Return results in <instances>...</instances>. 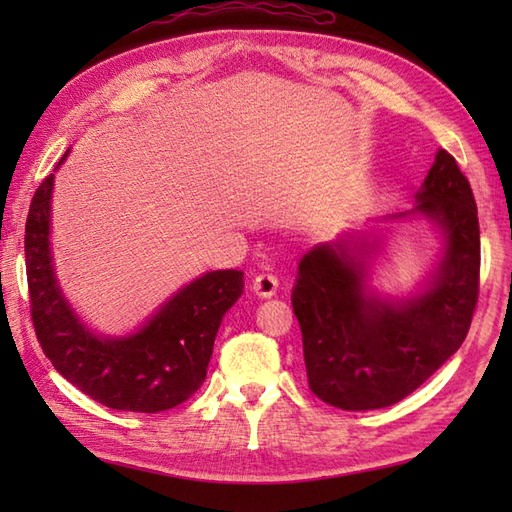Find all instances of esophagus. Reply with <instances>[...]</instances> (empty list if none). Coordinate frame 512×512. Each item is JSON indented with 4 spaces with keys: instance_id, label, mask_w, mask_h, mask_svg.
I'll return each mask as SVG.
<instances>
[{
    "instance_id": "obj_1",
    "label": "esophagus",
    "mask_w": 512,
    "mask_h": 512,
    "mask_svg": "<svg viewBox=\"0 0 512 512\" xmlns=\"http://www.w3.org/2000/svg\"><path fill=\"white\" fill-rule=\"evenodd\" d=\"M277 286H279V279L273 273H259L253 279V292L262 299L273 297L277 292Z\"/></svg>"
}]
</instances>
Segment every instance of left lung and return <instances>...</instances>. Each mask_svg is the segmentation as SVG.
<instances>
[{"label": "left lung", "instance_id": "left-lung-1", "mask_svg": "<svg viewBox=\"0 0 512 512\" xmlns=\"http://www.w3.org/2000/svg\"><path fill=\"white\" fill-rule=\"evenodd\" d=\"M416 211L438 220L447 255L418 299L365 295L363 259L345 244L303 255L292 290L310 391L345 411L389 407L460 350L480 297V222L471 184L447 149L424 178Z\"/></svg>", "mask_w": 512, "mask_h": 512}]
</instances>
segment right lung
Segmentation results:
<instances>
[{
  "mask_svg": "<svg viewBox=\"0 0 512 512\" xmlns=\"http://www.w3.org/2000/svg\"><path fill=\"white\" fill-rule=\"evenodd\" d=\"M50 193L52 173L32 195L24 239L30 319L43 354L65 380L110 409L158 413L178 407L204 383L217 328L242 297L244 273H206L134 336L99 339L74 317L54 281Z\"/></svg>",
  "mask_w": 512,
  "mask_h": 512,
  "instance_id": "right-lung-1",
  "label": "right lung"
}]
</instances>
